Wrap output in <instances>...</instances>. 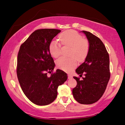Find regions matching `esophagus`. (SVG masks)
<instances>
[{"label":"esophagus","instance_id":"esophagus-1","mask_svg":"<svg viewBox=\"0 0 125 125\" xmlns=\"http://www.w3.org/2000/svg\"><path fill=\"white\" fill-rule=\"evenodd\" d=\"M72 77V75L71 74H68V79H71Z\"/></svg>","mask_w":125,"mask_h":125}]
</instances>
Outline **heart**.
Segmentation results:
<instances>
[{"label":"heart","instance_id":"obj_1","mask_svg":"<svg viewBox=\"0 0 125 125\" xmlns=\"http://www.w3.org/2000/svg\"><path fill=\"white\" fill-rule=\"evenodd\" d=\"M58 39L62 45L71 47L69 56L72 57H61L56 61V64L59 68L65 71H69L77 65L75 58L79 61H82L86 57L90 50L89 42L73 30L65 31L60 33ZM60 44L57 40H52L50 42L48 50L53 57L57 58L60 55Z\"/></svg>","mask_w":125,"mask_h":125}]
</instances>
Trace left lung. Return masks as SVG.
I'll return each mask as SVG.
<instances>
[{
  "label": "left lung",
  "mask_w": 125,
  "mask_h": 125,
  "mask_svg": "<svg viewBox=\"0 0 125 125\" xmlns=\"http://www.w3.org/2000/svg\"><path fill=\"white\" fill-rule=\"evenodd\" d=\"M83 32L89 42L90 50L85 62L75 71L80 77H85L81 80L79 77H73L77 84L72 93L78 103L92 104L103 96L110 78L109 55L99 37L88 31Z\"/></svg>",
  "instance_id": "obj_1"
}]
</instances>
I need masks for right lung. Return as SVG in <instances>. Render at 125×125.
I'll list each match as a JSON object with an SVG mask.
<instances>
[{"mask_svg": "<svg viewBox=\"0 0 125 125\" xmlns=\"http://www.w3.org/2000/svg\"><path fill=\"white\" fill-rule=\"evenodd\" d=\"M60 32L54 29L36 30L20 46L17 76L23 92L35 104L52 103L57 96L58 86L67 79V73L61 69L53 73L55 64L48 50L50 42ZM47 73H52L50 77Z\"/></svg>", "mask_w": 125, "mask_h": 125, "instance_id": "1", "label": "right lung"}]
</instances>
